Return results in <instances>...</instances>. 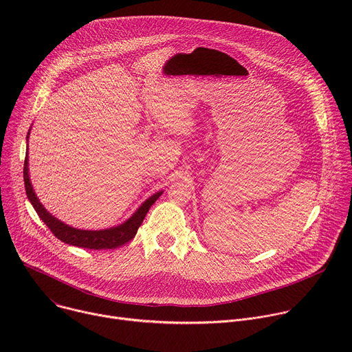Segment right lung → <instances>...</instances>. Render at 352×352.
Returning a JSON list of instances; mask_svg holds the SVG:
<instances>
[{"mask_svg": "<svg viewBox=\"0 0 352 352\" xmlns=\"http://www.w3.org/2000/svg\"><path fill=\"white\" fill-rule=\"evenodd\" d=\"M23 181H25L26 195L30 200V204L33 205L38 217L50 228V231H52L60 241H63L65 243L79 246V248H86V249H116V248L129 242L136 235V231L140 227L150 206H152L160 197V195L163 193V192H157L152 197H148L146 202L138 209V212L124 224L114 227V228H109V230L87 231V230H76V228H72V227L61 223L58 219L53 217L43 208V205L36 197L32 184L29 181L28 155L25 157V164H23Z\"/></svg>", "mask_w": 352, "mask_h": 352, "instance_id": "add662e5", "label": "right lung"}]
</instances>
